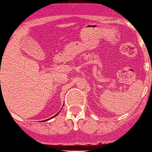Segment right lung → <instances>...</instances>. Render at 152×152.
Segmentation results:
<instances>
[{
	"label": "right lung",
	"mask_w": 152,
	"mask_h": 152,
	"mask_svg": "<svg viewBox=\"0 0 152 152\" xmlns=\"http://www.w3.org/2000/svg\"><path fill=\"white\" fill-rule=\"evenodd\" d=\"M57 115H58V113L57 114ZM56 115H55V116H56ZM54 117H55V116H54ZM48 120H49V119H48ZM46 121H47V120H46Z\"/></svg>",
	"instance_id": "1"
}]
</instances>
